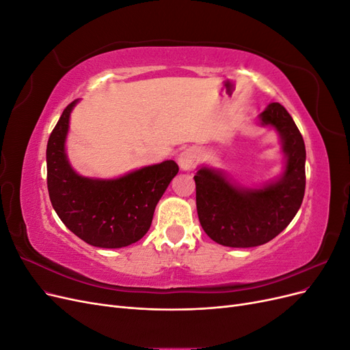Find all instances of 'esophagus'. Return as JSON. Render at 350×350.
<instances>
[{
    "label": "esophagus",
    "instance_id": "esophagus-1",
    "mask_svg": "<svg viewBox=\"0 0 350 350\" xmlns=\"http://www.w3.org/2000/svg\"><path fill=\"white\" fill-rule=\"evenodd\" d=\"M197 152L196 149H187L184 152L179 153L178 156V163L181 166L184 171H188V169H193L197 163Z\"/></svg>",
    "mask_w": 350,
    "mask_h": 350
}]
</instances>
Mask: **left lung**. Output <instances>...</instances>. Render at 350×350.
<instances>
[{
    "label": "left lung",
    "mask_w": 350,
    "mask_h": 350,
    "mask_svg": "<svg viewBox=\"0 0 350 350\" xmlns=\"http://www.w3.org/2000/svg\"><path fill=\"white\" fill-rule=\"evenodd\" d=\"M260 124L280 135L284 171L261 188H242L211 167H200L196 179L201 228L220 245L258 247L276 238L302 204L305 194V143L292 116L273 102L260 113Z\"/></svg>",
    "instance_id": "left-lung-1"
}]
</instances>
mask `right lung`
<instances>
[{"mask_svg":"<svg viewBox=\"0 0 350 350\" xmlns=\"http://www.w3.org/2000/svg\"><path fill=\"white\" fill-rule=\"evenodd\" d=\"M62 112L46 146V183L58 217L74 235L99 248H122L149 230L157 201L179 167L174 161L144 166L113 179L86 178L71 167L66 153L70 113Z\"/></svg>","mask_w":350,"mask_h":350,"instance_id":"1","label":"right lung"}]
</instances>
